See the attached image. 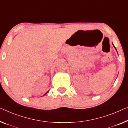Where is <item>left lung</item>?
Here are the masks:
<instances>
[{"label": "left lung", "instance_id": "left-lung-1", "mask_svg": "<svg viewBox=\"0 0 128 128\" xmlns=\"http://www.w3.org/2000/svg\"><path fill=\"white\" fill-rule=\"evenodd\" d=\"M112 44H113V43H112ZM113 46H114V48H115V49H116V50H117V49H116V47H115V46H114V44H113Z\"/></svg>", "mask_w": 128, "mask_h": 128}]
</instances>
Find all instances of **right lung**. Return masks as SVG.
Instances as JSON below:
<instances>
[{"label": "right lung", "instance_id": "right-lung-1", "mask_svg": "<svg viewBox=\"0 0 128 128\" xmlns=\"http://www.w3.org/2000/svg\"><path fill=\"white\" fill-rule=\"evenodd\" d=\"M49 91H47V92H46V93H45V94L44 95H46V94H47V93L49 92ZM44 95H43V96H44Z\"/></svg>", "mask_w": 128, "mask_h": 128}]
</instances>
